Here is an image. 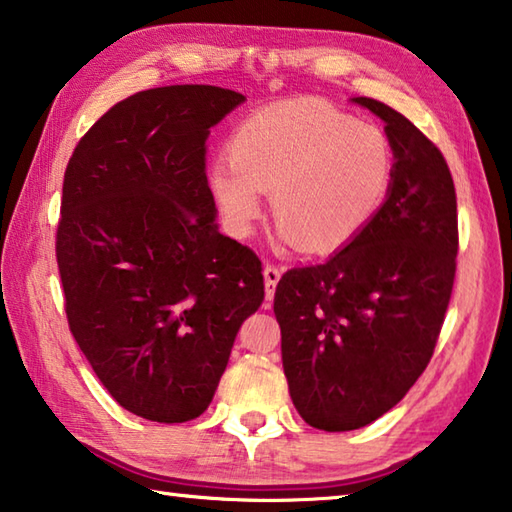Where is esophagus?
<instances>
[{
	"mask_svg": "<svg viewBox=\"0 0 512 512\" xmlns=\"http://www.w3.org/2000/svg\"><path fill=\"white\" fill-rule=\"evenodd\" d=\"M280 277H282V268H277V266H273V264H266V266H264L266 300H271V298H273V293H275L277 282H280Z\"/></svg>",
	"mask_w": 512,
	"mask_h": 512,
	"instance_id": "esophagus-1",
	"label": "esophagus"
}]
</instances>
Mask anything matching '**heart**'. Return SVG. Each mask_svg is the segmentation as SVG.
<instances>
[{
  "mask_svg": "<svg viewBox=\"0 0 512 512\" xmlns=\"http://www.w3.org/2000/svg\"><path fill=\"white\" fill-rule=\"evenodd\" d=\"M210 167V189L237 235H250L271 189L282 239L305 253L348 246L393 183V151L372 124L323 103H282L246 117Z\"/></svg>",
  "mask_w": 512,
  "mask_h": 512,
  "instance_id": "b5f03b06",
  "label": "heart"
}]
</instances>
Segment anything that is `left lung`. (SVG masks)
I'll return each instance as SVG.
<instances>
[{
	"label": "left lung",
	"mask_w": 512,
	"mask_h": 512,
	"mask_svg": "<svg viewBox=\"0 0 512 512\" xmlns=\"http://www.w3.org/2000/svg\"><path fill=\"white\" fill-rule=\"evenodd\" d=\"M352 101L386 124L391 189L348 246L284 273L273 302L293 406L323 431L366 427L409 393L436 348L458 253L443 153L386 103Z\"/></svg>",
	"instance_id": "1"
}]
</instances>
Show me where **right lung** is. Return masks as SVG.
I'll use <instances>...</instances> for the list:
<instances>
[{
  "label": "right lung",
  "instance_id": "add662e5",
  "mask_svg": "<svg viewBox=\"0 0 512 512\" xmlns=\"http://www.w3.org/2000/svg\"><path fill=\"white\" fill-rule=\"evenodd\" d=\"M246 97L167 85L119 101L63 180L56 259L69 329L119 406L187 422L210 406L262 262L223 237L205 176L210 128Z\"/></svg>",
  "mask_w": 512,
  "mask_h": 512
}]
</instances>
